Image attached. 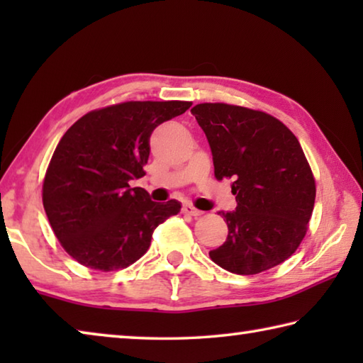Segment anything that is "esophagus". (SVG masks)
<instances>
[{
  "label": "esophagus",
  "instance_id": "esophagus-1",
  "mask_svg": "<svg viewBox=\"0 0 363 363\" xmlns=\"http://www.w3.org/2000/svg\"><path fill=\"white\" fill-rule=\"evenodd\" d=\"M182 213L190 214V216H200V214H201L200 210H196V208H194L192 205H189V203H186V205L182 206Z\"/></svg>",
  "mask_w": 363,
  "mask_h": 363
}]
</instances>
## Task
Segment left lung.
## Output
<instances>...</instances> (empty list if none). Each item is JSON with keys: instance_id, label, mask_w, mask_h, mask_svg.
Masks as SVG:
<instances>
[{"instance_id": "left-lung-1", "label": "left lung", "mask_w": 363, "mask_h": 363, "mask_svg": "<svg viewBox=\"0 0 363 363\" xmlns=\"http://www.w3.org/2000/svg\"><path fill=\"white\" fill-rule=\"evenodd\" d=\"M213 153L214 176L232 179L235 211H219L229 227L211 259L253 275L288 259L307 232L315 181L296 136L259 110L199 104L192 110Z\"/></svg>"}]
</instances>
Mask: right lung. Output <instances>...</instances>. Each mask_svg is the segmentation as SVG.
Wrapping results in <instances>:
<instances>
[{"instance_id": "add662e5", "label": "right lung", "mask_w": 363, "mask_h": 363, "mask_svg": "<svg viewBox=\"0 0 363 363\" xmlns=\"http://www.w3.org/2000/svg\"><path fill=\"white\" fill-rule=\"evenodd\" d=\"M192 102H123L86 113L57 144L43 182V206L60 245L86 267L125 269L150 247L158 224L181 211L130 187L145 174L150 134Z\"/></svg>"}]
</instances>
